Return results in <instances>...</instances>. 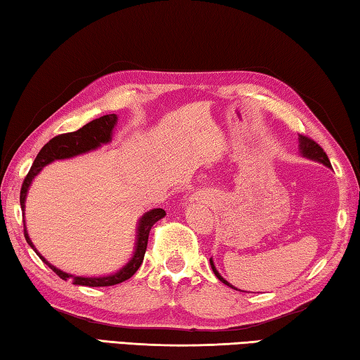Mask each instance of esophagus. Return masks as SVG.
Here are the masks:
<instances>
[{
    "label": "esophagus",
    "instance_id": "1",
    "mask_svg": "<svg viewBox=\"0 0 360 360\" xmlns=\"http://www.w3.org/2000/svg\"><path fill=\"white\" fill-rule=\"evenodd\" d=\"M190 201H194V198H190Z\"/></svg>",
    "mask_w": 360,
    "mask_h": 360
}]
</instances>
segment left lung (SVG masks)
<instances>
[{
	"mask_svg": "<svg viewBox=\"0 0 360 360\" xmlns=\"http://www.w3.org/2000/svg\"><path fill=\"white\" fill-rule=\"evenodd\" d=\"M298 141H300V153H302V156L308 158V159H313V161L321 162V164H323V166H327V167H332V164H330L328 156L326 155V151H323V150L321 148V145H317L314 140H311L309 137H306V135H300ZM210 266H212V271H214V274L223 282V284H226L228 287L234 288L231 284H229L228 281H225V279L221 278L220 273H219V271H217V268H215L214 262H212V258H210Z\"/></svg>",
	"mask_w": 360,
	"mask_h": 360,
	"instance_id": "left-lung-1",
	"label": "left lung"
}]
</instances>
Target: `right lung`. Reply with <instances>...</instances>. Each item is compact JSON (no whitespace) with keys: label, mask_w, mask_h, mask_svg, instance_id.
Wrapping results in <instances>:
<instances>
[{"label":"right lung","mask_w":360,"mask_h":360,"mask_svg":"<svg viewBox=\"0 0 360 360\" xmlns=\"http://www.w3.org/2000/svg\"><path fill=\"white\" fill-rule=\"evenodd\" d=\"M116 122H117L116 115H105L102 117H97V120L87 122L86 126H82L81 129H78V131L57 135V137L47 141V143L38 153V156H37V159H34L30 172L27 174L25 180H23V184H22V190H20L22 209L25 210V199H27L28 188H30L33 179L41 172V170H43L44 166L57 161V159L75 158L78 155H82V153L97 150L98 146H102L103 143H108L111 137H113V129L116 126ZM164 215H166V212H164L162 209H153L150 212H146V214L139 220L137 238H135V250H134V255L131 260H129L124 266L117 271V273L108 274V276H100V278H82V276L68 274V273H65V271L56 268L54 264H51L37 249H34L32 239L28 238L25 221H23V234H25L27 243L30 244L32 249L38 253L41 260H43L47 266L54 271V273L60 279L72 281L75 285L108 287V285L121 284V282L127 281L129 278H132V276L137 273V269L140 268L141 262H143L146 245H148V236L151 231V226L155 225L158 220H161Z\"/></svg>","instance_id":"obj_1"}]
</instances>
